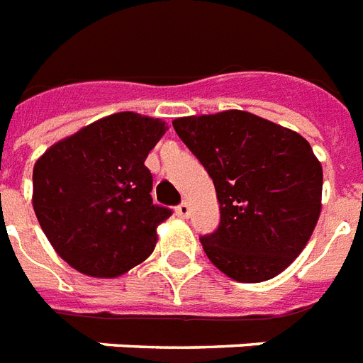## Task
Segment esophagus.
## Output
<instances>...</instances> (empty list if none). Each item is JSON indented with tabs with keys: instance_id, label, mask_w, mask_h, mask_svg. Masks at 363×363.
<instances>
[{
	"instance_id": "esophagus-1",
	"label": "esophagus",
	"mask_w": 363,
	"mask_h": 363,
	"mask_svg": "<svg viewBox=\"0 0 363 363\" xmlns=\"http://www.w3.org/2000/svg\"><path fill=\"white\" fill-rule=\"evenodd\" d=\"M189 211H191V208H189V204H187V202H182V204L178 206V208H176V213H178L179 217H189Z\"/></svg>"
}]
</instances>
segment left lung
I'll use <instances>...</instances> for the list:
<instances>
[{"mask_svg": "<svg viewBox=\"0 0 363 363\" xmlns=\"http://www.w3.org/2000/svg\"><path fill=\"white\" fill-rule=\"evenodd\" d=\"M172 125L216 185L221 223L200 238L211 264L240 283L279 275L303 251L323 208V164L309 142L243 110Z\"/></svg>", "mask_w": 363, "mask_h": 363, "instance_id": "8db88e82", "label": "left lung"}]
</instances>
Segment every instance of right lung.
<instances>
[{
  "label": "right lung",
  "mask_w": 363,
  "mask_h": 363,
  "mask_svg": "<svg viewBox=\"0 0 363 363\" xmlns=\"http://www.w3.org/2000/svg\"><path fill=\"white\" fill-rule=\"evenodd\" d=\"M168 127L118 112L46 150L33 167V210L56 253L80 274L118 277L150 257L172 211L152 200L144 161Z\"/></svg>",
  "instance_id": "right-lung-1"
}]
</instances>
